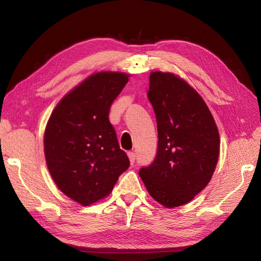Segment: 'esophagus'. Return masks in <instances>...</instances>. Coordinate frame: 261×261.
Listing matches in <instances>:
<instances>
[{"mask_svg": "<svg viewBox=\"0 0 261 261\" xmlns=\"http://www.w3.org/2000/svg\"><path fill=\"white\" fill-rule=\"evenodd\" d=\"M127 155H128V159H129L130 164H134V162H135V160H136V155H135V153H134V152H128V153H127Z\"/></svg>", "mask_w": 261, "mask_h": 261, "instance_id": "1", "label": "esophagus"}]
</instances>
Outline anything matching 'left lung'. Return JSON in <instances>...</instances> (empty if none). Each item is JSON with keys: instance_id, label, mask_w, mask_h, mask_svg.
Segmentation results:
<instances>
[{"instance_id": "obj_1", "label": "left lung", "mask_w": 261, "mask_h": 261, "mask_svg": "<svg viewBox=\"0 0 261 261\" xmlns=\"http://www.w3.org/2000/svg\"><path fill=\"white\" fill-rule=\"evenodd\" d=\"M148 99L156 117L158 151L139 176L162 206H183L212 177L220 152L219 130L199 93L175 74H150Z\"/></svg>"}]
</instances>
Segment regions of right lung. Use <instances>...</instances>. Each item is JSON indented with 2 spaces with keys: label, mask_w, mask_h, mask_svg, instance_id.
Returning a JSON list of instances; mask_svg holds the SVG:
<instances>
[{
  "label": "right lung",
  "mask_w": 261,
  "mask_h": 261,
  "mask_svg": "<svg viewBox=\"0 0 261 261\" xmlns=\"http://www.w3.org/2000/svg\"><path fill=\"white\" fill-rule=\"evenodd\" d=\"M128 77L121 72L92 74L65 94L46 124L50 174L63 194L83 206L107 197L129 167L109 121L110 108Z\"/></svg>",
  "instance_id": "right-lung-1"
}]
</instances>
